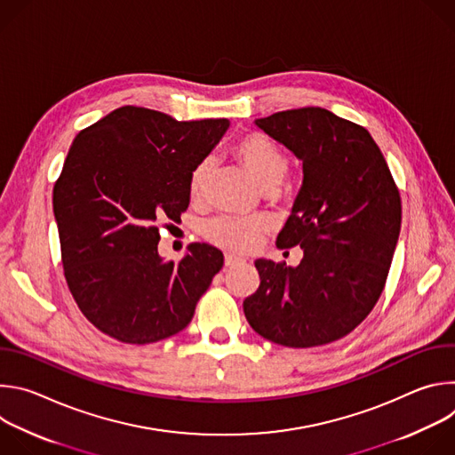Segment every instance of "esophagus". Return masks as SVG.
I'll list each match as a JSON object with an SVG mask.
<instances>
[{
	"instance_id": "esophagus-1",
	"label": "esophagus",
	"mask_w": 455,
	"mask_h": 455,
	"mask_svg": "<svg viewBox=\"0 0 455 455\" xmlns=\"http://www.w3.org/2000/svg\"><path fill=\"white\" fill-rule=\"evenodd\" d=\"M244 263L243 257H237L234 253H225V267L227 268H232V267H239Z\"/></svg>"
}]
</instances>
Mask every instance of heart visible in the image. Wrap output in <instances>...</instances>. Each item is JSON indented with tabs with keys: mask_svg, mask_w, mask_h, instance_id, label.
<instances>
[{
	"mask_svg": "<svg viewBox=\"0 0 455 455\" xmlns=\"http://www.w3.org/2000/svg\"><path fill=\"white\" fill-rule=\"evenodd\" d=\"M234 155L250 178L259 188L265 192L275 190L290 169V160L286 153L267 135L248 133L234 144ZM214 171V162L211 158L202 160L192 169L188 178V194L192 202H202L205 198L207 185ZM267 223L263 220H241L223 216L211 221L205 227V235L209 241L221 248L234 251H250L263 237Z\"/></svg>",
	"mask_w": 455,
	"mask_h": 455,
	"instance_id": "1",
	"label": "heart"
}]
</instances>
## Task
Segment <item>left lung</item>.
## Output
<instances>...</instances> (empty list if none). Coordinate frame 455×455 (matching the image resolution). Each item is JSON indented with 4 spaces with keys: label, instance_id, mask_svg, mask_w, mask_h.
<instances>
[{
    "label": "left lung",
    "instance_id": "obj_1",
    "mask_svg": "<svg viewBox=\"0 0 455 455\" xmlns=\"http://www.w3.org/2000/svg\"><path fill=\"white\" fill-rule=\"evenodd\" d=\"M255 125L302 162L277 246H300L304 257L295 268L257 259L261 284L244 299V316L279 346L335 342L383 291L402 227L400 190L367 129L328 109L279 111Z\"/></svg>",
    "mask_w": 455,
    "mask_h": 455
}]
</instances>
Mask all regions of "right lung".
Returning a JSON list of instances; mask_svg holds the SVG:
<instances>
[{
    "label": "right lung",
    "mask_w": 455,
    "mask_h": 455,
    "mask_svg": "<svg viewBox=\"0 0 455 455\" xmlns=\"http://www.w3.org/2000/svg\"><path fill=\"white\" fill-rule=\"evenodd\" d=\"M228 125L122 106L76 137L53 185V216L68 288L104 335L144 346L192 320L223 253L194 243L181 261H164L160 225L187 211L190 172Z\"/></svg>",
    "instance_id": "obj_1"
}]
</instances>
